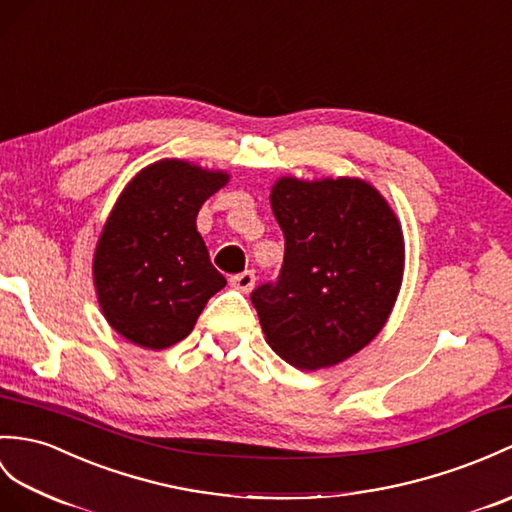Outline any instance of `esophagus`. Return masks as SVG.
<instances>
[{"label":"esophagus","instance_id":"34e87169","mask_svg":"<svg viewBox=\"0 0 512 512\" xmlns=\"http://www.w3.org/2000/svg\"><path fill=\"white\" fill-rule=\"evenodd\" d=\"M231 285L235 290L240 292H251L253 285H255V272L253 270H244L240 275H233L231 277Z\"/></svg>","mask_w":512,"mask_h":512}]
</instances>
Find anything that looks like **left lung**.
Instances as JSON below:
<instances>
[{"label": "left lung", "instance_id": "8db88e82", "mask_svg": "<svg viewBox=\"0 0 512 512\" xmlns=\"http://www.w3.org/2000/svg\"><path fill=\"white\" fill-rule=\"evenodd\" d=\"M270 207L285 237L279 279L253 290L266 342L305 371L351 358L392 312L403 233L386 198L362 178L281 176Z\"/></svg>", "mask_w": 512, "mask_h": 512}]
</instances>
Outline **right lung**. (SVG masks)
<instances>
[{
	"label": "right lung",
	"instance_id": "1",
	"mask_svg": "<svg viewBox=\"0 0 512 512\" xmlns=\"http://www.w3.org/2000/svg\"><path fill=\"white\" fill-rule=\"evenodd\" d=\"M229 183L222 170L163 159L117 198L93 255V283L109 325L144 349H168L194 329L227 285L211 266L196 216Z\"/></svg>",
	"mask_w": 512,
	"mask_h": 512
}]
</instances>
